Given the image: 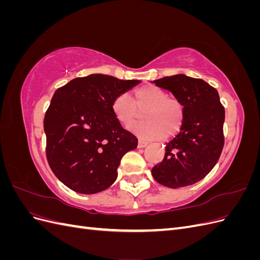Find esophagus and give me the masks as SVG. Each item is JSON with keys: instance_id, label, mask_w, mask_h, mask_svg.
<instances>
[{"instance_id": "obj_1", "label": "esophagus", "mask_w": 260, "mask_h": 260, "mask_svg": "<svg viewBox=\"0 0 260 260\" xmlns=\"http://www.w3.org/2000/svg\"><path fill=\"white\" fill-rule=\"evenodd\" d=\"M147 145H148V142H145V141H143V140H139V142H138V147L139 148H143Z\"/></svg>"}]
</instances>
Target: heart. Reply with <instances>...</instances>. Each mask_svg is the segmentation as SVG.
Wrapping results in <instances>:
<instances>
[{
  "instance_id": "heart-1",
  "label": "heart",
  "mask_w": 260,
  "mask_h": 260,
  "mask_svg": "<svg viewBox=\"0 0 260 260\" xmlns=\"http://www.w3.org/2000/svg\"><path fill=\"white\" fill-rule=\"evenodd\" d=\"M112 111L116 119L123 125H129L139 119L140 113L144 111L146 121L129 127L131 132L143 139L171 137L182 128L184 122L182 102L169 96L164 89L153 84L136 90L133 102L128 94H118L112 103Z\"/></svg>"
}]
</instances>
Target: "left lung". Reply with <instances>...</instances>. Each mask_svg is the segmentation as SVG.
I'll list each match as a JSON object with an SVG mask.
<instances>
[{"instance_id":"left-lung-1","label":"left lung","mask_w":260,"mask_h":260,"mask_svg":"<svg viewBox=\"0 0 260 260\" xmlns=\"http://www.w3.org/2000/svg\"><path fill=\"white\" fill-rule=\"evenodd\" d=\"M153 83L182 102L184 122L179 135L166 144L164 159L152 175L172 188L194 184L215 167L223 148L224 107L218 91L206 81L181 74Z\"/></svg>"}]
</instances>
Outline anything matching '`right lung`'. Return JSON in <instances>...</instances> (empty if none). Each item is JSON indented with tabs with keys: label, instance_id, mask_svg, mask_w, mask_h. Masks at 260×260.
I'll return each instance as SVG.
<instances>
[{
	"label": "right lung",
	"instance_id": "right-lung-1",
	"mask_svg": "<svg viewBox=\"0 0 260 260\" xmlns=\"http://www.w3.org/2000/svg\"><path fill=\"white\" fill-rule=\"evenodd\" d=\"M140 82L93 74L55 91L43 122L46 158L73 191L106 190L115 182L122 156L137 148L138 139L116 119L112 103Z\"/></svg>",
	"mask_w": 260,
	"mask_h": 260
}]
</instances>
